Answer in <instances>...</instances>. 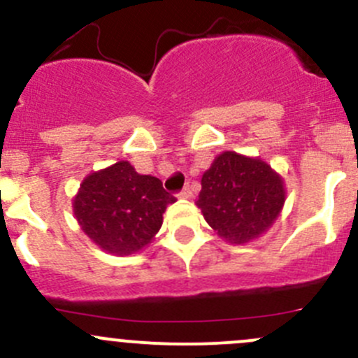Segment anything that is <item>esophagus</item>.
<instances>
[{
    "mask_svg": "<svg viewBox=\"0 0 358 358\" xmlns=\"http://www.w3.org/2000/svg\"><path fill=\"white\" fill-rule=\"evenodd\" d=\"M178 196H180V197H182V199H192V190H190V187H189V185H187V187H185V189H183V190H182V192H180V194H178Z\"/></svg>",
    "mask_w": 358,
    "mask_h": 358,
    "instance_id": "obj_1",
    "label": "esophagus"
}]
</instances>
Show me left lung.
Returning a JSON list of instances; mask_svg holds the SVG:
<instances>
[{"instance_id": "8db88e82", "label": "left lung", "mask_w": 358, "mask_h": 358, "mask_svg": "<svg viewBox=\"0 0 358 358\" xmlns=\"http://www.w3.org/2000/svg\"><path fill=\"white\" fill-rule=\"evenodd\" d=\"M197 208L208 225L230 244L262 237L286 202L284 180L259 157L218 154L201 180Z\"/></svg>"}]
</instances>
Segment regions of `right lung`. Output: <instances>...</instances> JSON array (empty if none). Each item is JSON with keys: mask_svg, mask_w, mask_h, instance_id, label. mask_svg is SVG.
Listing matches in <instances>:
<instances>
[{"mask_svg": "<svg viewBox=\"0 0 358 358\" xmlns=\"http://www.w3.org/2000/svg\"><path fill=\"white\" fill-rule=\"evenodd\" d=\"M173 202L161 180L117 161L83 180L72 211L93 244L110 255L128 256L150 244L162 225V213Z\"/></svg>", "mask_w": 358, "mask_h": 358, "instance_id": "right-lung-1", "label": "right lung"}]
</instances>
